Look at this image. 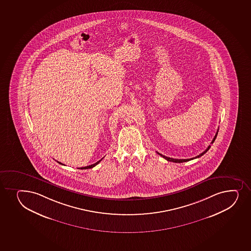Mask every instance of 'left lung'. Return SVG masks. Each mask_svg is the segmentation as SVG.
I'll list each match as a JSON object with an SVG mask.
<instances>
[{
  "label": "left lung",
  "instance_id": "1",
  "mask_svg": "<svg viewBox=\"0 0 251 251\" xmlns=\"http://www.w3.org/2000/svg\"><path fill=\"white\" fill-rule=\"evenodd\" d=\"M218 132H219V129H218L217 132H216V134H215V136H214V139L212 140L211 144H214V140H215V138H216V137H217ZM210 145H208V148L206 149L204 151H203L202 153H200V155H198V156H196V157H195V158H187V159H176V158H169V157H166V156H164V155L161 154V153H159V152H158V154L160 155V156H162L163 158H165L166 160L169 161V162H174V163H183V162H188V161L193 160V159H195V158H200V157H201L202 155L204 154L207 151H208L209 149H210Z\"/></svg>",
  "mask_w": 251,
  "mask_h": 251
}]
</instances>
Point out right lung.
I'll return each instance as SVG.
<instances>
[{
    "label": "right lung",
    "mask_w": 251,
    "mask_h": 251,
    "mask_svg": "<svg viewBox=\"0 0 251 251\" xmlns=\"http://www.w3.org/2000/svg\"><path fill=\"white\" fill-rule=\"evenodd\" d=\"M102 158H101V159H100V160L98 161V162H97V163H95V164H91V165H89V166H86V167H82V168H79V169H92V168H93V167L96 166L97 164H99V163H100V162H101V161L102 160ZM58 163H59V164H61V163H60V162H58Z\"/></svg>",
    "instance_id": "1"
}]
</instances>
